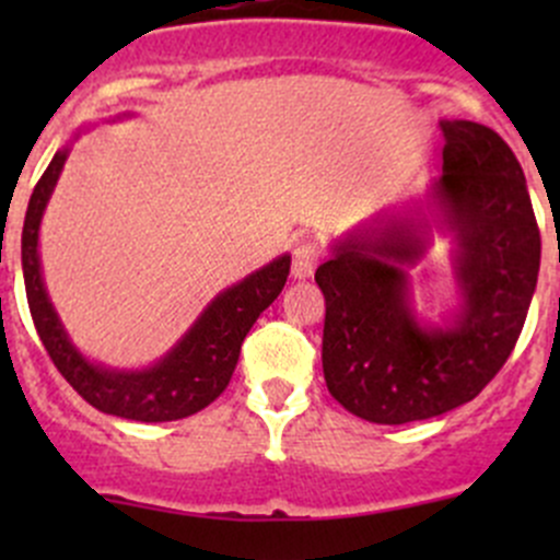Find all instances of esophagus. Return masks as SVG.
I'll return each instance as SVG.
<instances>
[{"label":"esophagus","mask_w":560,"mask_h":560,"mask_svg":"<svg viewBox=\"0 0 560 560\" xmlns=\"http://www.w3.org/2000/svg\"><path fill=\"white\" fill-rule=\"evenodd\" d=\"M316 259H319V254H316V246H312V244L298 246L295 252H292V276H295L298 281L312 279L314 268H316Z\"/></svg>","instance_id":"1"}]
</instances>
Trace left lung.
Here are the masks:
<instances>
[{"label":"left lung","mask_w":560,"mask_h":560,"mask_svg":"<svg viewBox=\"0 0 560 560\" xmlns=\"http://www.w3.org/2000/svg\"><path fill=\"white\" fill-rule=\"evenodd\" d=\"M439 129L444 165L425 195L332 241L314 276L327 306V389L380 425L431 420L477 398L515 349L539 276V228L510 145L477 121L442 118ZM433 234L454 241L456 303L439 320L416 312L410 281Z\"/></svg>","instance_id":"obj_1"}]
</instances>
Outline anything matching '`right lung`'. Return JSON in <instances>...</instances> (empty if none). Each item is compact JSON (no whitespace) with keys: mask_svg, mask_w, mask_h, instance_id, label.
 Returning a JSON list of instances; mask_svg holds the SVG:
<instances>
[{"mask_svg":"<svg viewBox=\"0 0 560 560\" xmlns=\"http://www.w3.org/2000/svg\"><path fill=\"white\" fill-rule=\"evenodd\" d=\"M118 118H132V113H124ZM83 132H89V127H78L70 143L56 151L48 171L43 173L32 191L30 208H26L24 233H21V268H24L32 319H35L39 341L48 349L56 369L94 409L135 422L184 420V417L206 409L230 385V376L238 365L241 343L257 316L284 290L292 257L279 254L273 262L262 265L246 279L219 292L191 322L189 330L151 365L113 369V365L86 358L72 343L65 322L50 303L48 287L43 279V259H39L43 213L59 184L72 143Z\"/></svg>","mask_w":560,"mask_h":560,"instance_id":"add662e5","label":"right lung"}]
</instances>
